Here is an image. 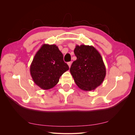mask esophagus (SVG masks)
<instances>
[{
  "label": "esophagus",
  "mask_w": 135,
  "mask_h": 135,
  "mask_svg": "<svg viewBox=\"0 0 135 135\" xmlns=\"http://www.w3.org/2000/svg\"><path fill=\"white\" fill-rule=\"evenodd\" d=\"M68 65L69 67L70 68V67H71V62H68Z\"/></svg>",
  "instance_id": "34e87169"
}]
</instances>
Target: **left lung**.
<instances>
[{
    "instance_id": "left-lung-1",
    "label": "left lung",
    "mask_w": 135,
    "mask_h": 135,
    "mask_svg": "<svg viewBox=\"0 0 135 135\" xmlns=\"http://www.w3.org/2000/svg\"><path fill=\"white\" fill-rule=\"evenodd\" d=\"M74 52L76 60L73 62L70 71L76 84L85 91L94 90L103 82L106 76L103 58L92 46L76 45Z\"/></svg>"
}]
</instances>
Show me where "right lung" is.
<instances>
[{"label": "right lung", "mask_w": 135, "mask_h": 135, "mask_svg": "<svg viewBox=\"0 0 135 135\" xmlns=\"http://www.w3.org/2000/svg\"><path fill=\"white\" fill-rule=\"evenodd\" d=\"M63 58L56 45L43 44L30 65V74L34 82L44 90L54 87L60 76L69 69Z\"/></svg>", "instance_id": "right-lung-1"}]
</instances>
